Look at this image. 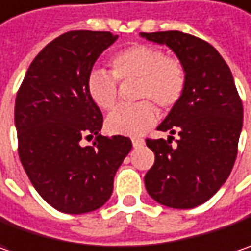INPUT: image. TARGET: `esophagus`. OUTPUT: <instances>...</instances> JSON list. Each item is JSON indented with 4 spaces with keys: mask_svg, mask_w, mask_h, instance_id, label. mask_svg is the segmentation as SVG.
Masks as SVG:
<instances>
[{
    "mask_svg": "<svg viewBox=\"0 0 251 251\" xmlns=\"http://www.w3.org/2000/svg\"><path fill=\"white\" fill-rule=\"evenodd\" d=\"M143 139H132V145H133V148L135 149H138V148H142L143 146Z\"/></svg>",
    "mask_w": 251,
    "mask_h": 251,
    "instance_id": "1",
    "label": "esophagus"
}]
</instances>
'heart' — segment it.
Segmentation results:
<instances>
[{
    "label": "heart",
    "mask_w": 251,
    "mask_h": 251,
    "mask_svg": "<svg viewBox=\"0 0 251 251\" xmlns=\"http://www.w3.org/2000/svg\"><path fill=\"white\" fill-rule=\"evenodd\" d=\"M112 72L95 68L89 72L86 89L91 99L105 111L112 109L119 96L118 81L138 79L135 105L118 106L106 118V129L113 135L139 136L157 119L159 106L170 111L182 99L187 83L183 62L163 50L135 44L111 58Z\"/></svg>",
    "instance_id": "heart-1"
}]
</instances>
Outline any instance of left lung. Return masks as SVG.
<instances>
[{"label":"left lung","instance_id":"left-lung-1","mask_svg":"<svg viewBox=\"0 0 251 251\" xmlns=\"http://www.w3.org/2000/svg\"><path fill=\"white\" fill-rule=\"evenodd\" d=\"M165 44L183 62L186 89L157 130L165 139H146L155 163L145 175L149 196L173 209L207 201L233 169L243 126V105L230 68L210 44L180 31L140 32ZM179 139L171 145L173 135Z\"/></svg>","mask_w":251,"mask_h":251}]
</instances>
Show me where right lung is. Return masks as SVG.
I'll return each instance as SVG.
<instances>
[{"mask_svg":"<svg viewBox=\"0 0 251 251\" xmlns=\"http://www.w3.org/2000/svg\"><path fill=\"white\" fill-rule=\"evenodd\" d=\"M116 39L106 31L59 35L35 56L17 94L21 163L41 198L62 213L102 207L132 149L126 136L99 133L103 116L86 89L95 61ZM92 137V145H81Z\"/></svg>","mask_w":251,"mask_h":251,"instance_id":"right-lung-1","label":"right lung"}]
</instances>
